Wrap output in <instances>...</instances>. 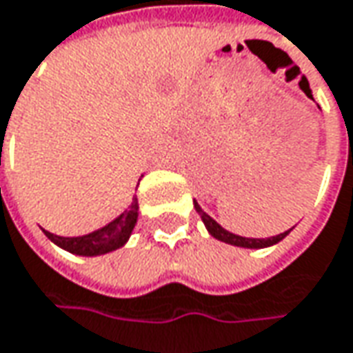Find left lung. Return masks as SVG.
I'll return each mask as SVG.
<instances>
[{"label":"left lung","mask_w":353,"mask_h":353,"mask_svg":"<svg viewBox=\"0 0 353 353\" xmlns=\"http://www.w3.org/2000/svg\"><path fill=\"white\" fill-rule=\"evenodd\" d=\"M194 208H196V212L200 214V218H202L204 225L208 228L210 236H214L216 239H220V241H225V243L237 245V248H251V250L269 248V245H273V243H279L283 237L291 232V230H287V232H283V234H279V236L267 237V239H257V237H241V236H236V234H230V232H228V230H224V228L218 224L216 220H212L210 216H208L206 212L200 208V204H198V202H194Z\"/></svg>","instance_id":"1"}]
</instances>
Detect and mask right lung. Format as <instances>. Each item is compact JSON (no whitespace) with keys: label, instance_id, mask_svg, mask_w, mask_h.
<instances>
[{"label":"right lung","instance_id":"add662e5","mask_svg":"<svg viewBox=\"0 0 353 353\" xmlns=\"http://www.w3.org/2000/svg\"><path fill=\"white\" fill-rule=\"evenodd\" d=\"M137 198L133 196V202L128 210L123 212L121 216H117L114 222H110L108 225H103L100 230L92 232L88 236L80 237H62L54 236L45 230V236L57 243L62 250L76 253V255H102V253H110V251L121 248L131 236L133 228L137 224Z\"/></svg>","mask_w":353,"mask_h":353}]
</instances>
